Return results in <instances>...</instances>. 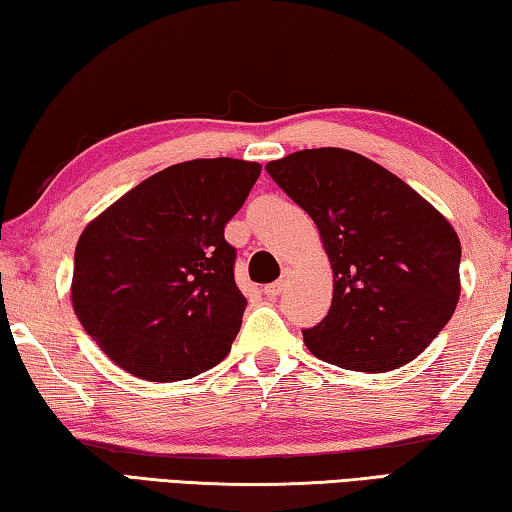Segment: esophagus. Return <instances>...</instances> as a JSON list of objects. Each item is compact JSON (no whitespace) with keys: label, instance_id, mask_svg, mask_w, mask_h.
I'll use <instances>...</instances> for the list:
<instances>
[{"label":"esophagus","instance_id":"1","mask_svg":"<svg viewBox=\"0 0 512 512\" xmlns=\"http://www.w3.org/2000/svg\"><path fill=\"white\" fill-rule=\"evenodd\" d=\"M282 289H284V280H277V282H271V284H266L264 287V296H268V298H277L282 293Z\"/></svg>","mask_w":512,"mask_h":512}]
</instances>
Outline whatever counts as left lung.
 Returning <instances> with one entry per match:
<instances>
[{"label":"left lung","mask_w":512,"mask_h":512,"mask_svg":"<svg viewBox=\"0 0 512 512\" xmlns=\"http://www.w3.org/2000/svg\"><path fill=\"white\" fill-rule=\"evenodd\" d=\"M266 171L314 219L334 271L332 307L302 329L309 352L359 372L413 361L461 296L452 223L354 151L305 149L268 162Z\"/></svg>","instance_id":"left-lung-1"}]
</instances>
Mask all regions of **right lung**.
<instances>
[{
    "label": "right lung",
    "instance_id": "obj_1",
    "mask_svg": "<svg viewBox=\"0 0 512 512\" xmlns=\"http://www.w3.org/2000/svg\"><path fill=\"white\" fill-rule=\"evenodd\" d=\"M262 164H173L88 223L76 244L72 305L108 357L146 381L192 379L225 359L246 298L225 223Z\"/></svg>",
    "mask_w": 512,
    "mask_h": 512
}]
</instances>
